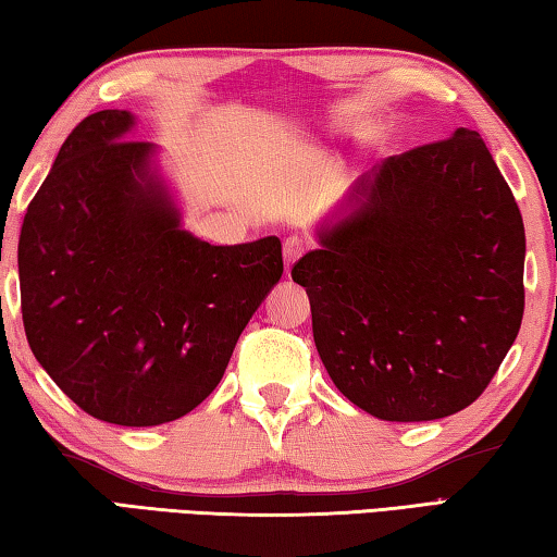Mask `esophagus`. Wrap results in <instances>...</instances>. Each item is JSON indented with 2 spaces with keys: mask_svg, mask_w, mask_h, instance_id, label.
I'll use <instances>...</instances> for the list:
<instances>
[{
  "mask_svg": "<svg viewBox=\"0 0 557 557\" xmlns=\"http://www.w3.org/2000/svg\"><path fill=\"white\" fill-rule=\"evenodd\" d=\"M307 252V243L301 238H287L285 245H282V258H285V270L289 272V268L295 265V262L305 256Z\"/></svg>",
  "mask_w": 557,
  "mask_h": 557,
  "instance_id": "obj_1",
  "label": "esophagus"
}]
</instances>
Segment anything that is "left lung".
<instances>
[{
	"label": "left lung",
	"instance_id": "8db88e82",
	"mask_svg": "<svg viewBox=\"0 0 557 557\" xmlns=\"http://www.w3.org/2000/svg\"><path fill=\"white\" fill-rule=\"evenodd\" d=\"M314 233L292 280L336 388L391 422L474 403L521 329L525 260L521 211L479 132L388 157Z\"/></svg>",
	"mask_w": 557,
	"mask_h": 557
}]
</instances>
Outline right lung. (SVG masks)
Segmentation results:
<instances>
[{"label": "right lung", "instance_id": "right-lung-1", "mask_svg": "<svg viewBox=\"0 0 557 557\" xmlns=\"http://www.w3.org/2000/svg\"><path fill=\"white\" fill-rule=\"evenodd\" d=\"M129 110L92 112L36 191L18 235L24 332L53 383L98 420L152 428L221 383L282 277L275 235L211 245L184 228Z\"/></svg>", "mask_w": 557, "mask_h": 557}]
</instances>
